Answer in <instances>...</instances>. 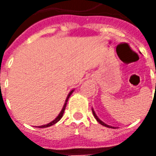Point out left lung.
<instances>
[{
    "instance_id": "obj_1",
    "label": "left lung",
    "mask_w": 156,
    "mask_h": 156,
    "mask_svg": "<svg viewBox=\"0 0 156 156\" xmlns=\"http://www.w3.org/2000/svg\"><path fill=\"white\" fill-rule=\"evenodd\" d=\"M92 111H93V115H94V118H95V119H96V120L98 121L99 124H102V125H104V126H105V127L111 128V129H116V128H115V127H113V126H111V125H108V124H105V122H103V121H102L101 119H99V118H98V116H97V115L95 114V111H94V108H92Z\"/></svg>"
}]
</instances>
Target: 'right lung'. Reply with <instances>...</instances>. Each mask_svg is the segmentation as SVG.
<instances>
[{
	"label": "right lung",
	"mask_w": 156,
	"mask_h": 156,
	"mask_svg": "<svg viewBox=\"0 0 156 156\" xmlns=\"http://www.w3.org/2000/svg\"><path fill=\"white\" fill-rule=\"evenodd\" d=\"M73 91H74V89H72L71 91L69 92V94H68V97H67V98H66V100H65V103H64V105H63V107H62V110L60 111V113H59V115L56 117V119H55L54 120L51 121L50 123H48V124H44V125H41V126H36V127L37 128H47V127H49V126H51V125H53V124H55L56 123H58V121L62 119V115H63V113H64V110L65 108H66V105H67V103H68V98H69V97L71 96V94L73 93Z\"/></svg>",
	"instance_id": "obj_1"
}]
</instances>
